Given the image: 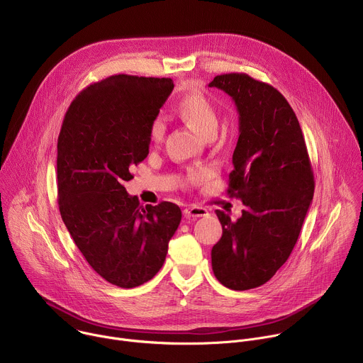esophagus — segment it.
I'll list each match as a JSON object with an SVG mask.
<instances>
[{"label": "esophagus", "instance_id": "34e87169", "mask_svg": "<svg viewBox=\"0 0 363 363\" xmlns=\"http://www.w3.org/2000/svg\"><path fill=\"white\" fill-rule=\"evenodd\" d=\"M184 216L185 218H196V217H205L208 216V211L203 206H198V205H189L184 210Z\"/></svg>", "mask_w": 363, "mask_h": 363}]
</instances>
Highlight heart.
<instances>
[{
	"label": "heart",
	"mask_w": 363,
	"mask_h": 363,
	"mask_svg": "<svg viewBox=\"0 0 363 363\" xmlns=\"http://www.w3.org/2000/svg\"><path fill=\"white\" fill-rule=\"evenodd\" d=\"M179 116L201 136L216 135L220 123V115L214 101L201 91L185 94L177 103ZM165 122L162 118H155L149 125V140L155 145L162 142L165 136Z\"/></svg>",
	"instance_id": "b5f03b06"
}]
</instances>
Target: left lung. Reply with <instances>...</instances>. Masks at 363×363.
Masks as SVG:
<instances>
[{
  "label": "left lung",
  "instance_id": "1",
  "mask_svg": "<svg viewBox=\"0 0 363 363\" xmlns=\"http://www.w3.org/2000/svg\"><path fill=\"white\" fill-rule=\"evenodd\" d=\"M208 86L230 94L240 113L227 192L244 205L237 221L216 211L223 237L211 250L213 272L225 287L248 290L287 262L313 199L315 177L296 113L277 89L245 73L216 76Z\"/></svg>",
  "mask_w": 363,
  "mask_h": 363
}]
</instances>
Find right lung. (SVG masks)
I'll use <instances>...</instances> for the list:
<instances>
[{
  "mask_svg": "<svg viewBox=\"0 0 363 363\" xmlns=\"http://www.w3.org/2000/svg\"><path fill=\"white\" fill-rule=\"evenodd\" d=\"M174 89L172 79L115 74L83 89L57 139L59 210L74 244L106 281L132 289L157 274L181 208L140 205L123 184L149 153V125Z\"/></svg>",
  "mask_w": 363,
  "mask_h": 363,
  "instance_id": "right-lung-1",
  "label": "right lung"
}]
</instances>
